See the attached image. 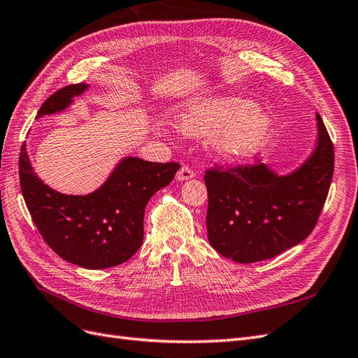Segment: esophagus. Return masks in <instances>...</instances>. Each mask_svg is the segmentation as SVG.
I'll return each mask as SVG.
<instances>
[{"mask_svg":"<svg viewBox=\"0 0 358 358\" xmlns=\"http://www.w3.org/2000/svg\"><path fill=\"white\" fill-rule=\"evenodd\" d=\"M194 176H196V171H194L189 166H182L180 170L178 171L176 179L178 180H188V179H192Z\"/></svg>","mask_w":358,"mask_h":358,"instance_id":"34e87169","label":"esophagus"}]
</instances>
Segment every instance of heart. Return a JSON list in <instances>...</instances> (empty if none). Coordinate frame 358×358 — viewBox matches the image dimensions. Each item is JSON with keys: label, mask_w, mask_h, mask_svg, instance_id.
I'll return each mask as SVG.
<instances>
[{"label": "heart", "mask_w": 358, "mask_h": 358, "mask_svg": "<svg viewBox=\"0 0 358 358\" xmlns=\"http://www.w3.org/2000/svg\"><path fill=\"white\" fill-rule=\"evenodd\" d=\"M188 136H215V146L227 158L255 155L272 136V117L239 96H213L192 104L180 115Z\"/></svg>", "instance_id": "b5f03b06"}]
</instances>
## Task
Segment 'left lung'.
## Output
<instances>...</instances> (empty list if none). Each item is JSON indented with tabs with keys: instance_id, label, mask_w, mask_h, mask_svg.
I'll return each instance as SVG.
<instances>
[{
	"instance_id": "1",
	"label": "left lung",
	"mask_w": 358,
	"mask_h": 358,
	"mask_svg": "<svg viewBox=\"0 0 358 358\" xmlns=\"http://www.w3.org/2000/svg\"><path fill=\"white\" fill-rule=\"evenodd\" d=\"M318 143L299 170L278 176L254 164L218 166L204 171L210 245L237 263L273 258L315 229L334 170V149L320 113Z\"/></svg>"
}]
</instances>
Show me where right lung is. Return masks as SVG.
Masks as SVG:
<instances>
[{
	"instance_id": "1",
	"label": "right lung",
	"mask_w": 358,
	"mask_h": 358,
	"mask_svg": "<svg viewBox=\"0 0 358 358\" xmlns=\"http://www.w3.org/2000/svg\"><path fill=\"white\" fill-rule=\"evenodd\" d=\"M86 88V83L64 86L41 104L37 117L64 110ZM179 167L175 161L128 157L101 188L88 196H66L32 171L24 142L19 179L31 218L52 251L76 266L107 268L125 263L142 246L146 204L169 185Z\"/></svg>"
}]
</instances>
